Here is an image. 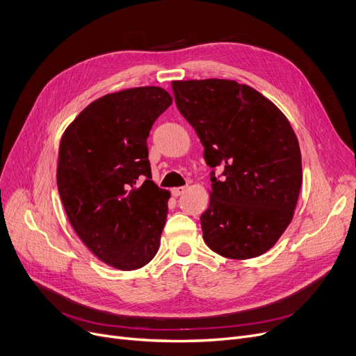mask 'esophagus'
<instances>
[{"label":"esophagus","mask_w":356,"mask_h":356,"mask_svg":"<svg viewBox=\"0 0 356 356\" xmlns=\"http://www.w3.org/2000/svg\"><path fill=\"white\" fill-rule=\"evenodd\" d=\"M184 192H186V188H184V186H180V188H173V189H172V195H173L175 197H177V196L183 195Z\"/></svg>","instance_id":"34e87169"}]
</instances>
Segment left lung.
I'll use <instances>...</instances> for the list:
<instances>
[{
  "instance_id": "8db88e82",
  "label": "left lung",
  "mask_w": 356,
  "mask_h": 356,
  "mask_svg": "<svg viewBox=\"0 0 356 356\" xmlns=\"http://www.w3.org/2000/svg\"><path fill=\"white\" fill-rule=\"evenodd\" d=\"M172 88L212 168L211 202L200 215L204 242L231 259L264 254L291 222L302 188V154L290 122L235 81H175Z\"/></svg>"
}]
</instances>
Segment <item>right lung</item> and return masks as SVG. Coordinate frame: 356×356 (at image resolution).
<instances>
[{
    "label": "right lung",
    "instance_id": "right-lung-1",
    "mask_svg": "<svg viewBox=\"0 0 356 356\" xmlns=\"http://www.w3.org/2000/svg\"><path fill=\"white\" fill-rule=\"evenodd\" d=\"M172 102L157 86L109 93L88 105L60 141L58 189L72 227L122 271L149 263L160 245L170 193L152 180L147 138Z\"/></svg>",
    "mask_w": 356,
    "mask_h": 356
}]
</instances>
